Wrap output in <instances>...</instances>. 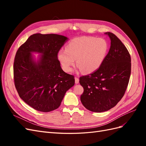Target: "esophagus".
Returning <instances> with one entry per match:
<instances>
[{"label":"esophagus","mask_w":146,"mask_h":146,"mask_svg":"<svg viewBox=\"0 0 146 146\" xmlns=\"http://www.w3.org/2000/svg\"><path fill=\"white\" fill-rule=\"evenodd\" d=\"M75 83L78 84L79 83V79L77 77H75Z\"/></svg>","instance_id":"34e87169"}]
</instances>
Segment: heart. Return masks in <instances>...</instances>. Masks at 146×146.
<instances>
[{
    "label": "heart",
    "mask_w": 146,
    "mask_h": 146,
    "mask_svg": "<svg viewBox=\"0 0 146 146\" xmlns=\"http://www.w3.org/2000/svg\"><path fill=\"white\" fill-rule=\"evenodd\" d=\"M108 45L105 39L92 36L74 38L57 54V58L65 72H70L75 63L85 74L98 70L107 55Z\"/></svg>",
    "instance_id": "b5f03b06"
}]
</instances>
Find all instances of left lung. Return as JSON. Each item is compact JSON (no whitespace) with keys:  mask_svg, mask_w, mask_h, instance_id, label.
<instances>
[{"mask_svg":"<svg viewBox=\"0 0 146 146\" xmlns=\"http://www.w3.org/2000/svg\"><path fill=\"white\" fill-rule=\"evenodd\" d=\"M105 34L110 38L111 46L103 63L79 80L84 89L80 100L92 112L106 111L116 106L125 94L131 74V58L126 47L114 34Z\"/></svg>","mask_w":146,"mask_h":146,"instance_id":"8db88e82","label":"left lung"}]
</instances>
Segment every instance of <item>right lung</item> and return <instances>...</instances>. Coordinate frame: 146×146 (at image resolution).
I'll return each mask as SVG.
<instances>
[{
	"label": "right lung",
	"mask_w": 146,
	"mask_h": 146,
	"mask_svg": "<svg viewBox=\"0 0 146 146\" xmlns=\"http://www.w3.org/2000/svg\"><path fill=\"white\" fill-rule=\"evenodd\" d=\"M68 38L56 34H33L17 50L13 65L14 81L20 98L39 111L58 108L74 85L72 75L61 69L57 54ZM41 53L35 61L31 54Z\"/></svg>",
	"instance_id": "right-lung-1"
}]
</instances>
